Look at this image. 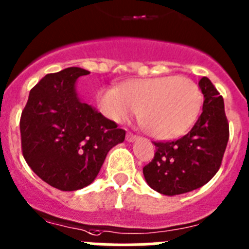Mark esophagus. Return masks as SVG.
Returning <instances> with one entry per match:
<instances>
[{"mask_svg":"<svg viewBox=\"0 0 249 249\" xmlns=\"http://www.w3.org/2000/svg\"><path fill=\"white\" fill-rule=\"evenodd\" d=\"M135 140H138V136L134 135V134H131V133L126 134V141H127V142H134Z\"/></svg>","mask_w":249,"mask_h":249,"instance_id":"1","label":"esophagus"}]
</instances>
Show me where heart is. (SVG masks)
Listing matches in <instances>:
<instances>
[{"mask_svg":"<svg viewBox=\"0 0 249 249\" xmlns=\"http://www.w3.org/2000/svg\"><path fill=\"white\" fill-rule=\"evenodd\" d=\"M202 95L196 83L180 75L133 79L120 88L98 91V105L108 119L123 123L139 111L142 126L159 140L183 135L196 122Z\"/></svg>","mask_w":249,"mask_h":249,"instance_id":"obj_1","label":"heart"}]
</instances>
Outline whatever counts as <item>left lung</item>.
Listing matches in <instances>:
<instances>
[{"instance_id": "8db88e82", "label": "left lung", "mask_w": 249, "mask_h": 249, "mask_svg": "<svg viewBox=\"0 0 249 249\" xmlns=\"http://www.w3.org/2000/svg\"><path fill=\"white\" fill-rule=\"evenodd\" d=\"M198 87L205 100L196 124L178 140L154 142L155 156L142 169L147 185L159 194L175 196L200 189L222 162L230 136L223 98L208 78Z\"/></svg>"}]
</instances>
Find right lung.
Listing matches in <instances>:
<instances>
[{
  "instance_id": "add662e5",
  "label": "right lung",
  "mask_w": 249,
  "mask_h": 249,
  "mask_svg": "<svg viewBox=\"0 0 249 249\" xmlns=\"http://www.w3.org/2000/svg\"><path fill=\"white\" fill-rule=\"evenodd\" d=\"M88 74L78 67L47 74L31 89L19 122L24 160L60 191L90 185L109 150L125 139V130L78 95V78Z\"/></svg>"
}]
</instances>
